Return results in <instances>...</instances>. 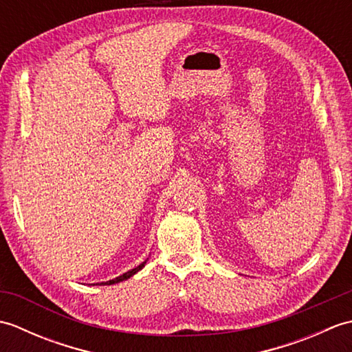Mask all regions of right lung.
Returning <instances> with one entry per match:
<instances>
[{
	"mask_svg": "<svg viewBox=\"0 0 352 352\" xmlns=\"http://www.w3.org/2000/svg\"><path fill=\"white\" fill-rule=\"evenodd\" d=\"M145 263H146V261H144V263H142V265H139L138 267H134V269H131V271H129V272H125V274H122V275H119V276H118V278H115V280H110V281H107V283H101V284H107V286H110V284H115V283H119V281H124V280H126V278H130V276H131V275H134V274H136L138 271H140V269L145 266Z\"/></svg>",
	"mask_w": 352,
	"mask_h": 352,
	"instance_id": "1",
	"label": "right lung"
}]
</instances>
